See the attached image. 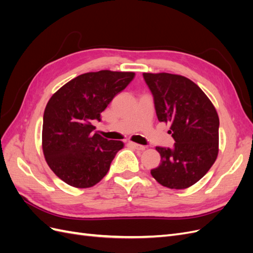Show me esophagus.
I'll use <instances>...</instances> for the list:
<instances>
[{"mask_svg": "<svg viewBox=\"0 0 253 253\" xmlns=\"http://www.w3.org/2000/svg\"><path fill=\"white\" fill-rule=\"evenodd\" d=\"M128 145H129V147H132L133 149H135V150H138V151H143V150H145V147H144V145L138 144V143H136V142L129 141V142H128Z\"/></svg>", "mask_w": 253, "mask_h": 253, "instance_id": "1", "label": "esophagus"}]
</instances>
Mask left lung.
Segmentation results:
<instances>
[{
  "mask_svg": "<svg viewBox=\"0 0 253 253\" xmlns=\"http://www.w3.org/2000/svg\"><path fill=\"white\" fill-rule=\"evenodd\" d=\"M157 118L170 124L172 149L156 147L160 164L153 177L169 189L193 186L215 163L218 155L219 119L213 103L193 81L169 73H143Z\"/></svg>",
  "mask_w": 253,
  "mask_h": 253,
  "instance_id": "left-lung-1",
  "label": "left lung"
}]
</instances>
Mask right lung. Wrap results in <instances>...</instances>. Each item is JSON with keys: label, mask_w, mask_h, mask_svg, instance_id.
Returning a JSON list of instances; mask_svg holds the SVG:
<instances>
[{"label": "right lung", "mask_w": 253, "mask_h": 253, "mask_svg": "<svg viewBox=\"0 0 253 253\" xmlns=\"http://www.w3.org/2000/svg\"><path fill=\"white\" fill-rule=\"evenodd\" d=\"M134 77L133 72H89L68 81L50 97L43 116L42 150L51 171L67 185L95 186L125 147L120 140L94 132L93 121H100L101 113Z\"/></svg>", "instance_id": "1"}]
</instances>
